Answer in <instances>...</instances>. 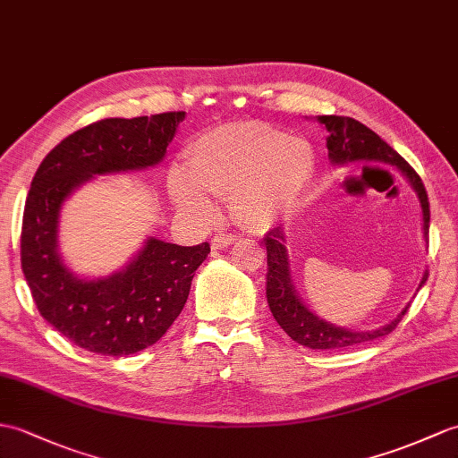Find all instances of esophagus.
I'll return each mask as SVG.
<instances>
[{
	"label": "esophagus",
	"mask_w": 458,
	"mask_h": 458,
	"mask_svg": "<svg viewBox=\"0 0 458 458\" xmlns=\"http://www.w3.org/2000/svg\"><path fill=\"white\" fill-rule=\"evenodd\" d=\"M236 240H238V233H233V232H218V233H215V238H212V248H215V250L228 248Z\"/></svg>",
	"instance_id": "1"
}]
</instances>
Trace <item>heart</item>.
Instances as JSON below:
<instances>
[{"instance_id":"b5f03b06","label":"heart","mask_w":458,"mask_h":458,"mask_svg":"<svg viewBox=\"0 0 458 458\" xmlns=\"http://www.w3.org/2000/svg\"><path fill=\"white\" fill-rule=\"evenodd\" d=\"M314 167V152L302 138L261 121H242L191 144L187 169H172L167 187L174 203L200 222L216 216L215 199H228L240 226L265 232L299 207Z\"/></svg>"}]
</instances>
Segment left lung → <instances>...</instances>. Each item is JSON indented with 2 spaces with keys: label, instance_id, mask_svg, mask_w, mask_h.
<instances>
[{
  "label": "left lung",
  "instance_id": "8db88e82",
  "mask_svg": "<svg viewBox=\"0 0 458 458\" xmlns=\"http://www.w3.org/2000/svg\"><path fill=\"white\" fill-rule=\"evenodd\" d=\"M329 136H327V156L334 164H347V162H360V159H370V162H385L396 165L400 172L408 177L411 187L416 189L420 197L421 210H423V236L429 238V200L425 193L423 181L416 174L406 159H403L394 148H390L382 138L351 116H335L324 114L318 116ZM265 248H267V302L275 320L284 329L286 334L294 339L296 344L310 349H344L351 345H359L365 342H373L382 335H388L392 329L402 322L406 316L410 304L403 308L402 314L394 322H390L385 327L373 329V332H349L344 327H335L327 324L320 318L314 316L308 308L301 302L299 294L294 293L291 283L289 259H286L284 248V232L281 226L273 228L265 236ZM429 273L423 275V283L428 281Z\"/></svg>",
  "mask_w": 458,
  "mask_h": 458
}]
</instances>
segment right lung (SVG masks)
<instances>
[{
	"mask_svg": "<svg viewBox=\"0 0 458 458\" xmlns=\"http://www.w3.org/2000/svg\"><path fill=\"white\" fill-rule=\"evenodd\" d=\"M183 119V111H172L91 123L52 148L30 183L21 267L40 316L91 353L123 357L154 345L183 310L210 246L185 248L150 238L121 273L83 281L64 267L56 251L62 203L93 175L162 162Z\"/></svg>",
	"mask_w": 458,
	"mask_h": 458,
	"instance_id": "1",
	"label": "right lung"
}]
</instances>
